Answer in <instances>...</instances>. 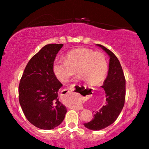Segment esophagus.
Listing matches in <instances>:
<instances>
[{"label":"esophagus","instance_id":"esophagus-1","mask_svg":"<svg viewBox=\"0 0 149 149\" xmlns=\"http://www.w3.org/2000/svg\"><path fill=\"white\" fill-rule=\"evenodd\" d=\"M74 85H71V86L69 87L68 89H67V91H68V92L71 93V94H74ZM70 108H71V109H72L77 110V111H80V110H82L83 109V106H81V105L72 106V107H70Z\"/></svg>","mask_w":149,"mask_h":149}]
</instances>
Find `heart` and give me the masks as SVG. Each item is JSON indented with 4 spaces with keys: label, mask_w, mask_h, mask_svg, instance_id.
I'll return each instance as SVG.
<instances>
[{
    "label": "heart",
    "mask_w": 149,
    "mask_h": 149,
    "mask_svg": "<svg viewBox=\"0 0 149 149\" xmlns=\"http://www.w3.org/2000/svg\"><path fill=\"white\" fill-rule=\"evenodd\" d=\"M65 60L56 59L52 65L53 72L62 83L76 73L89 85L102 83L108 72L107 59L101 52H95L91 49L80 47L69 51L65 55ZM79 98L72 99L70 104L80 102Z\"/></svg>",
    "instance_id": "obj_1"
}]
</instances>
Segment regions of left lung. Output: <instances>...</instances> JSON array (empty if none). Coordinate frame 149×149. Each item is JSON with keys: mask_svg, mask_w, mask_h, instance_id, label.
<instances>
[{"mask_svg": "<svg viewBox=\"0 0 149 149\" xmlns=\"http://www.w3.org/2000/svg\"><path fill=\"white\" fill-rule=\"evenodd\" d=\"M110 56L108 76L102 86L106 93V104L95 111L93 119L84 123L91 130H100L111 125L117 119L125 100V78L119 60L111 51L102 45H97Z\"/></svg>", "mask_w": 149, "mask_h": 149, "instance_id": "8db88e82", "label": "left lung"}]
</instances>
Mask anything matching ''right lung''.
I'll return each instance as SVG.
<instances>
[{"label":"right lung","instance_id":"add662e5","mask_svg":"<svg viewBox=\"0 0 149 149\" xmlns=\"http://www.w3.org/2000/svg\"><path fill=\"white\" fill-rule=\"evenodd\" d=\"M63 44L44 46L29 60L19 84V101L30 123L42 130H52L62 123L66 107L59 101L62 84L52 70V65Z\"/></svg>","mask_w":149,"mask_h":149}]
</instances>
